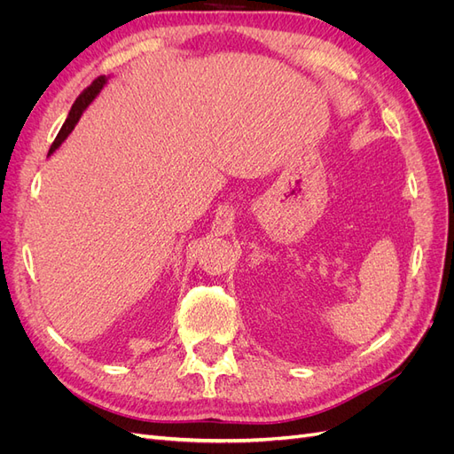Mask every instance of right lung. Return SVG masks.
<instances>
[{
    "label": "right lung",
    "mask_w": 454,
    "mask_h": 454,
    "mask_svg": "<svg viewBox=\"0 0 454 454\" xmlns=\"http://www.w3.org/2000/svg\"><path fill=\"white\" fill-rule=\"evenodd\" d=\"M106 83H107V77L102 75V77H98V79H94V83H92L87 90H83V92L79 94V98H77L75 104L72 106L70 114H67V119H66V122L62 125V129H60V132H59V136H57V140L52 142V145H51V149H49V155H52L54 151H57V149L64 144V140L67 138V136L72 134V130L75 129V125L79 122L81 115H83V112L90 106V102L96 98V96L100 94V90H102V87H104Z\"/></svg>",
    "instance_id": "right-lung-1"
}]
</instances>
